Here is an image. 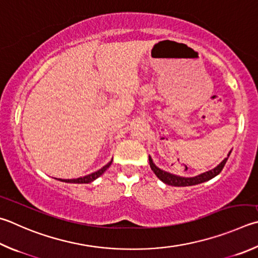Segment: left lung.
I'll return each instance as SVG.
<instances>
[{"instance_id":"obj_1","label":"left lung","mask_w":258,"mask_h":258,"mask_svg":"<svg viewBox=\"0 0 258 258\" xmlns=\"http://www.w3.org/2000/svg\"><path fill=\"white\" fill-rule=\"evenodd\" d=\"M230 153H231V151L228 153L227 158H224L217 167L213 168V169L205 171V172H203V174L194 176V177H181V176H177L174 174H170V172H168V171L162 170V169H160V168L154 165L152 158L150 156H149V163H150V167H151L152 171L156 174V176L161 181L165 182V184L171 185V186H178V187L193 186V185L202 184V182L208 181L210 179H212V178H214L215 176H218L220 172H221V170L223 169V167H224V165H226V162L228 160L229 156H230Z\"/></svg>"}]
</instances>
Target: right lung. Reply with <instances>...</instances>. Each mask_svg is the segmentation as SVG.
Listing matches in <instances>:
<instances>
[{"mask_svg": "<svg viewBox=\"0 0 258 258\" xmlns=\"http://www.w3.org/2000/svg\"><path fill=\"white\" fill-rule=\"evenodd\" d=\"M111 162H113V159L107 163L106 166H104L102 168H100L99 170H97L95 172H92V174H89L87 176H83V177H79V178H74V179H60L58 178L57 180L59 181H64V182H71V184H89V182H91L93 180H96L98 177H100L104 172L108 169L109 166L111 165Z\"/></svg>", "mask_w": 258, "mask_h": 258, "instance_id": "add662e5", "label": "right lung"}]
</instances>
